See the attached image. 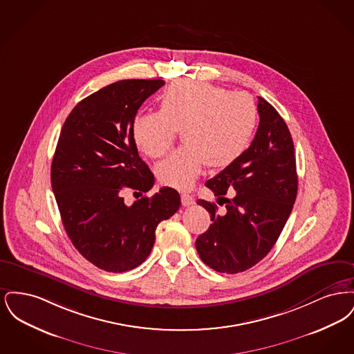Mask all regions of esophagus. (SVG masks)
Here are the masks:
<instances>
[{
  "label": "esophagus",
  "instance_id": "34e87169",
  "mask_svg": "<svg viewBox=\"0 0 354 354\" xmlns=\"http://www.w3.org/2000/svg\"><path fill=\"white\" fill-rule=\"evenodd\" d=\"M182 204L185 205V207H189V205H192V204H195V199L191 196V195H188V194H182Z\"/></svg>",
  "mask_w": 354,
  "mask_h": 354
}]
</instances>
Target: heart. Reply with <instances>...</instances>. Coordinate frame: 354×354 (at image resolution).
I'll return each mask as SVG.
<instances>
[{"instance_id":"1","label":"heart","mask_w":354,"mask_h":354,"mask_svg":"<svg viewBox=\"0 0 354 354\" xmlns=\"http://www.w3.org/2000/svg\"><path fill=\"white\" fill-rule=\"evenodd\" d=\"M257 124V107L245 93L215 84L179 80L159 102V113H140L133 122L135 145L150 158H160L182 131L185 145L156 166L162 185L187 189L208 165L224 169L247 150Z\"/></svg>"}]
</instances>
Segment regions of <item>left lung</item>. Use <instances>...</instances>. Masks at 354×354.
Segmentation results:
<instances>
[{
    "label": "left lung",
    "instance_id": "left-lung-1",
    "mask_svg": "<svg viewBox=\"0 0 354 354\" xmlns=\"http://www.w3.org/2000/svg\"><path fill=\"white\" fill-rule=\"evenodd\" d=\"M257 111L260 122L251 146L205 183L227 209L218 214L216 204L198 201L211 214L212 224L196 239L195 247L203 263L221 273L250 270L268 254L297 196L295 147L288 126L261 97ZM228 189L236 192L231 200L223 198Z\"/></svg>",
    "mask_w": 354,
    "mask_h": 354
}]
</instances>
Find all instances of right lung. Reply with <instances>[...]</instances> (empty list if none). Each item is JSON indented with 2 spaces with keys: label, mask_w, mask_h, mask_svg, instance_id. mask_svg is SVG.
<instances>
[{
  "label": "right lung",
  "mask_w": 354,
  "mask_h": 354,
  "mask_svg": "<svg viewBox=\"0 0 354 354\" xmlns=\"http://www.w3.org/2000/svg\"><path fill=\"white\" fill-rule=\"evenodd\" d=\"M162 80H123L80 102L61 130L51 163V187L65 231L95 267L120 273L151 252L155 230L180 207L176 189L163 187L131 205L124 189L149 192L153 175L140 159L133 122Z\"/></svg>",
  "instance_id": "obj_1"
}]
</instances>
